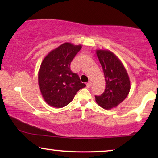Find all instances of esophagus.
Here are the masks:
<instances>
[{"label":"esophagus","mask_w":158,"mask_h":158,"mask_svg":"<svg viewBox=\"0 0 158 158\" xmlns=\"http://www.w3.org/2000/svg\"><path fill=\"white\" fill-rule=\"evenodd\" d=\"M91 85H92V83H90V82H88V83L86 84V86H87V88H90V87H91Z\"/></svg>","instance_id":"esophagus-1"}]
</instances>
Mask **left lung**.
Listing matches in <instances>:
<instances>
[{
	"label": "left lung",
	"mask_w": 158,
	"mask_h": 158,
	"mask_svg": "<svg viewBox=\"0 0 158 158\" xmlns=\"http://www.w3.org/2000/svg\"><path fill=\"white\" fill-rule=\"evenodd\" d=\"M96 55L103 68L106 88L96 101L104 109H111L119 105L130 90V80L124 64L115 54L109 50L96 49Z\"/></svg>",
	"instance_id": "8db88e82"
}]
</instances>
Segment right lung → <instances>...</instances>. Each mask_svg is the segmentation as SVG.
Instances as JSON below:
<instances>
[{"mask_svg":"<svg viewBox=\"0 0 158 158\" xmlns=\"http://www.w3.org/2000/svg\"><path fill=\"white\" fill-rule=\"evenodd\" d=\"M81 48V44L65 42L47 54L42 62L38 73L39 87L45 102L50 106H65L80 89L85 87L70 68Z\"/></svg>","mask_w":158,"mask_h":158,"instance_id":"obj_1","label":"right lung"}]
</instances>
